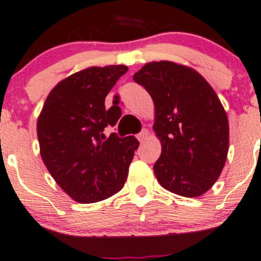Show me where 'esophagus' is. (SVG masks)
Segmentation results:
<instances>
[{
  "mask_svg": "<svg viewBox=\"0 0 261 261\" xmlns=\"http://www.w3.org/2000/svg\"><path fill=\"white\" fill-rule=\"evenodd\" d=\"M148 135H149V131H148L147 128H143V130L138 134V140L140 143H143L145 139L148 138Z\"/></svg>",
  "mask_w": 261,
  "mask_h": 261,
  "instance_id": "esophagus-1",
  "label": "esophagus"
}]
</instances>
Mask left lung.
Wrapping results in <instances>:
<instances>
[{"instance_id":"1","label":"left lung","mask_w":261,"mask_h":261,"mask_svg":"<svg viewBox=\"0 0 261 261\" xmlns=\"http://www.w3.org/2000/svg\"><path fill=\"white\" fill-rule=\"evenodd\" d=\"M154 103L162 152L153 166L158 182L182 197H198L220 176L229 147L225 111L208 82L192 68L152 62L134 74Z\"/></svg>"}]
</instances>
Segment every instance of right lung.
Instances as JSON below:
<instances>
[{"instance_id": "1", "label": "right lung", "mask_w": 261, "mask_h": 261, "mask_svg": "<svg viewBox=\"0 0 261 261\" xmlns=\"http://www.w3.org/2000/svg\"><path fill=\"white\" fill-rule=\"evenodd\" d=\"M126 65L90 67L51 90L37 121L43 164L58 186L74 201H103L122 189L138 149L134 136L119 138L104 128L121 117L119 107L106 109V96Z\"/></svg>"}]
</instances>
